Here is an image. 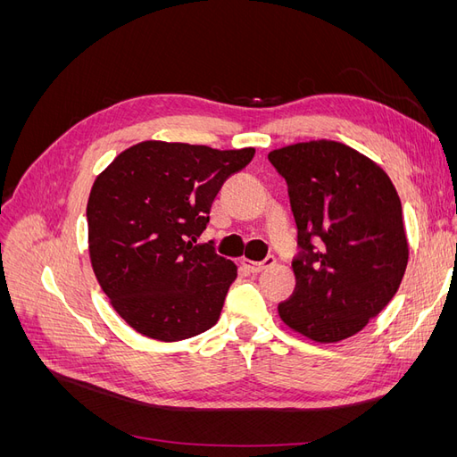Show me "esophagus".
Returning a JSON list of instances; mask_svg holds the SVG:
<instances>
[{"mask_svg":"<svg viewBox=\"0 0 457 457\" xmlns=\"http://www.w3.org/2000/svg\"><path fill=\"white\" fill-rule=\"evenodd\" d=\"M276 262V257L274 255H269L265 261H250V259H242V265L247 269V270H252V272H262L265 269H269V267H272Z\"/></svg>","mask_w":457,"mask_h":457,"instance_id":"obj_1","label":"esophagus"}]
</instances>
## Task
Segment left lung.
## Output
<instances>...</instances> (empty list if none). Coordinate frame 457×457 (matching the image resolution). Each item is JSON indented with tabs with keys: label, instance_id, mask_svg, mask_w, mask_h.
Instances as JSON below:
<instances>
[{
	"label": "left lung",
	"instance_id": "8db88e82",
	"mask_svg": "<svg viewBox=\"0 0 457 457\" xmlns=\"http://www.w3.org/2000/svg\"><path fill=\"white\" fill-rule=\"evenodd\" d=\"M269 160L287 183L301 247L295 292L278 314L312 341L347 339L389 305L406 272L398 192L376 162L337 141L289 145Z\"/></svg>",
	"mask_w": 457,
	"mask_h": 457
}]
</instances>
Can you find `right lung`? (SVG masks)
<instances>
[{
	"label": "right lung",
	"mask_w": 457,
	"mask_h": 457,
	"mask_svg": "<svg viewBox=\"0 0 457 457\" xmlns=\"http://www.w3.org/2000/svg\"><path fill=\"white\" fill-rule=\"evenodd\" d=\"M255 148L143 141L95 179L87 202L93 272L114 311L158 341L217 324L237 265L196 244L212 204Z\"/></svg>",
	"instance_id": "1"
}]
</instances>
